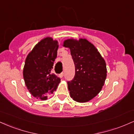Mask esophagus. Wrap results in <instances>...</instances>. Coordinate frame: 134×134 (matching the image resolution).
I'll return each mask as SVG.
<instances>
[{"label": "esophagus", "instance_id": "obj_1", "mask_svg": "<svg viewBox=\"0 0 134 134\" xmlns=\"http://www.w3.org/2000/svg\"><path fill=\"white\" fill-rule=\"evenodd\" d=\"M64 76V72H62V73L60 74H59V77L60 78H62V77H63V76Z\"/></svg>", "mask_w": 134, "mask_h": 134}]
</instances>
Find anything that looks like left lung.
<instances>
[{
  "label": "left lung",
  "mask_w": 134,
  "mask_h": 134,
  "mask_svg": "<svg viewBox=\"0 0 134 134\" xmlns=\"http://www.w3.org/2000/svg\"><path fill=\"white\" fill-rule=\"evenodd\" d=\"M75 64V76L69 81L70 96L74 101L86 103L101 91L107 76L106 62L98 49L86 38L65 40Z\"/></svg>",
  "instance_id": "left-lung-1"
}]
</instances>
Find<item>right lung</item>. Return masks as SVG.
Masks as SVG:
<instances>
[{"label": "right lung", "mask_w": 134, "mask_h": 134, "mask_svg": "<svg viewBox=\"0 0 134 134\" xmlns=\"http://www.w3.org/2000/svg\"><path fill=\"white\" fill-rule=\"evenodd\" d=\"M58 48L57 40L44 38L34 47L26 58L23 72L24 82L36 99L47 100L60 82V79L51 72Z\"/></svg>", "instance_id": "add662e5"}]
</instances>
